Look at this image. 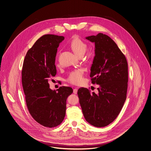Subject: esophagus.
Instances as JSON below:
<instances>
[{
    "label": "esophagus",
    "mask_w": 151,
    "mask_h": 151,
    "mask_svg": "<svg viewBox=\"0 0 151 151\" xmlns=\"http://www.w3.org/2000/svg\"><path fill=\"white\" fill-rule=\"evenodd\" d=\"M77 88H75L74 89V90H73V93H74V94H77Z\"/></svg>",
    "instance_id": "obj_1"
}]
</instances>
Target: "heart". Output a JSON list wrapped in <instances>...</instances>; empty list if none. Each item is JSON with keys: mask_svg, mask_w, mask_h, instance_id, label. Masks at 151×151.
<instances>
[{"mask_svg": "<svg viewBox=\"0 0 151 151\" xmlns=\"http://www.w3.org/2000/svg\"><path fill=\"white\" fill-rule=\"evenodd\" d=\"M70 48L77 55L80 56L84 55L87 50V45L78 37H75L70 43ZM83 70L81 69L75 70L70 73L68 80L74 85L81 84L83 80Z\"/></svg>", "mask_w": 151, "mask_h": 151, "instance_id": "heart-1", "label": "heart"}]
</instances>
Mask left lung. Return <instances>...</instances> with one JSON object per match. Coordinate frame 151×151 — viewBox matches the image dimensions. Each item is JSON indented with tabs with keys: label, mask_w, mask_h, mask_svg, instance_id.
Listing matches in <instances>:
<instances>
[{
	"label": "left lung",
	"mask_w": 151,
	"mask_h": 151,
	"mask_svg": "<svg viewBox=\"0 0 151 151\" xmlns=\"http://www.w3.org/2000/svg\"><path fill=\"white\" fill-rule=\"evenodd\" d=\"M85 38L95 44L90 77L92 83L99 87L98 94L82 87L77 94L86 121L101 128L114 121L123 106L128 87V63L117 44L107 35L99 33Z\"/></svg>",
	"instance_id": "left-lung-1"
}]
</instances>
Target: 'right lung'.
Masks as SVG:
<instances>
[{
	"label": "right lung",
	"mask_w": 151,
	"mask_h": 151,
	"mask_svg": "<svg viewBox=\"0 0 151 151\" xmlns=\"http://www.w3.org/2000/svg\"><path fill=\"white\" fill-rule=\"evenodd\" d=\"M63 36L46 34L40 37L28 50L22 71V83L30 114L46 127L52 128L62 122L66 112V101L73 90L60 87L50 88L48 81L57 74L55 55Z\"/></svg>",
	"instance_id": "add662e5"
}]
</instances>
